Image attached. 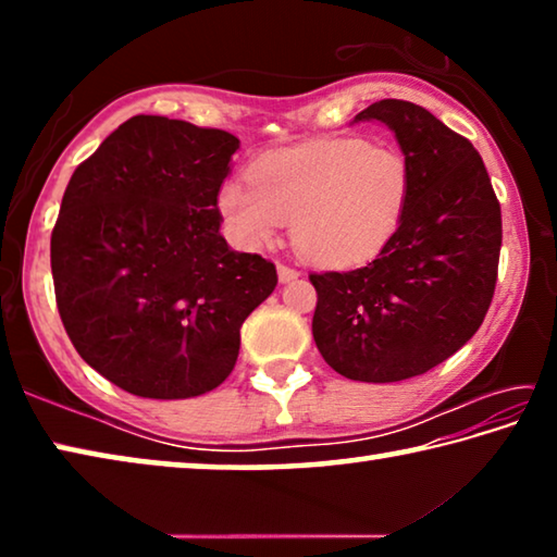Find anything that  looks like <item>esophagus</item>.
I'll list each match as a JSON object with an SVG mask.
<instances>
[{"instance_id":"obj_1","label":"esophagus","mask_w":557,"mask_h":557,"mask_svg":"<svg viewBox=\"0 0 557 557\" xmlns=\"http://www.w3.org/2000/svg\"><path fill=\"white\" fill-rule=\"evenodd\" d=\"M277 275H280V282H292V280H297L299 277V272L295 270V268H289V265H277Z\"/></svg>"}]
</instances>
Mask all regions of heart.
Listing matches in <instances>:
<instances>
[{"label":"heart","instance_id":"heart-1","mask_svg":"<svg viewBox=\"0 0 557 557\" xmlns=\"http://www.w3.org/2000/svg\"><path fill=\"white\" fill-rule=\"evenodd\" d=\"M248 178L250 186L231 178L219 191L233 238L260 248L292 221L299 256L322 268H356L379 256L398 233L412 194L408 157L361 137L262 154Z\"/></svg>","mask_w":557,"mask_h":557}]
</instances>
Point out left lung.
Segmentation results:
<instances>
[{
  "label": "left lung",
  "instance_id": "8db88e82",
  "mask_svg": "<svg viewBox=\"0 0 557 557\" xmlns=\"http://www.w3.org/2000/svg\"><path fill=\"white\" fill-rule=\"evenodd\" d=\"M356 120L395 132L412 166V194L373 262L309 275L312 334L336 373L395 383L447 361L482 326L496 289L502 206L482 154L425 108L379 100Z\"/></svg>",
  "mask_w": 557,
  "mask_h": 557
}]
</instances>
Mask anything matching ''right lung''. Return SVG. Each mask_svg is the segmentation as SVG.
Returning a JSON list of instances; mask_svg holds the SVG:
<instances>
[{"instance_id":"obj_1","label":"right lung","mask_w":557,"mask_h":557,"mask_svg":"<svg viewBox=\"0 0 557 557\" xmlns=\"http://www.w3.org/2000/svg\"><path fill=\"white\" fill-rule=\"evenodd\" d=\"M240 139L135 115L75 169L51 233L55 305L90 369L139 398L178 400L228 379L240 326L277 285L219 233Z\"/></svg>"}]
</instances>
